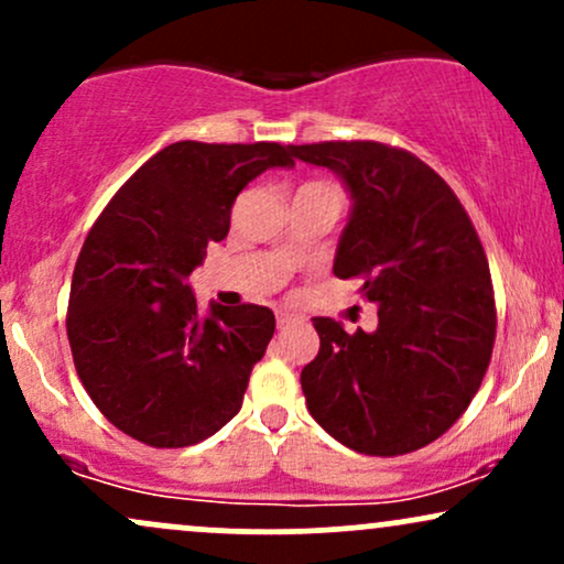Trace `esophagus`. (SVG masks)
Segmentation results:
<instances>
[{"label": "esophagus", "mask_w": 564, "mask_h": 564, "mask_svg": "<svg viewBox=\"0 0 564 564\" xmlns=\"http://www.w3.org/2000/svg\"><path fill=\"white\" fill-rule=\"evenodd\" d=\"M294 321V315L291 313H286V310H278L275 313V323H278V328H283V326H289V323Z\"/></svg>", "instance_id": "34e87169"}]
</instances>
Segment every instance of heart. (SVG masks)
Here are the masks:
<instances>
[{"mask_svg":"<svg viewBox=\"0 0 564 564\" xmlns=\"http://www.w3.org/2000/svg\"><path fill=\"white\" fill-rule=\"evenodd\" d=\"M307 185H321V183H307Z\"/></svg>","mask_w":564,"mask_h":564,"instance_id":"heart-1","label":"heart"}]
</instances>
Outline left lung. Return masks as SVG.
Instances as JSON below:
<instances>
[{"instance_id":"left-lung-1","label":"left lung","mask_w":564,"mask_h":564,"mask_svg":"<svg viewBox=\"0 0 564 564\" xmlns=\"http://www.w3.org/2000/svg\"><path fill=\"white\" fill-rule=\"evenodd\" d=\"M300 161L345 180L352 212L336 278H360L379 304L377 332L347 334L315 318L321 349L302 368L307 411L366 456H403L467 411L496 339L488 257L440 174L403 148L373 140L291 145Z\"/></svg>"}]
</instances>
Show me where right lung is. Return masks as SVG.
<instances>
[{"instance_id": "1", "label": "right lung", "mask_w": 564, "mask_h": 564, "mask_svg": "<svg viewBox=\"0 0 564 564\" xmlns=\"http://www.w3.org/2000/svg\"><path fill=\"white\" fill-rule=\"evenodd\" d=\"M281 142H172L102 209L76 260L68 341L84 390L124 435L153 448L212 437L241 411L251 368L273 339L262 304H212L198 318L187 275L230 230L238 193Z\"/></svg>"}]
</instances>
